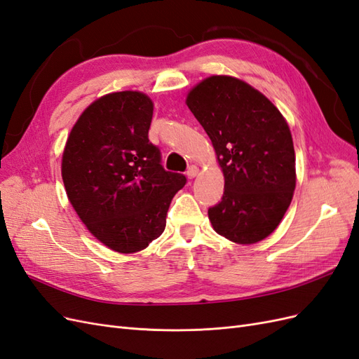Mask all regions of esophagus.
I'll return each mask as SVG.
<instances>
[{
    "instance_id": "esophagus-1",
    "label": "esophagus",
    "mask_w": 359,
    "mask_h": 359,
    "mask_svg": "<svg viewBox=\"0 0 359 359\" xmlns=\"http://www.w3.org/2000/svg\"><path fill=\"white\" fill-rule=\"evenodd\" d=\"M198 173H199L198 166H190L189 170H187V177H189V180H193V178L198 177Z\"/></svg>"
}]
</instances>
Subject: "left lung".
<instances>
[{
    "mask_svg": "<svg viewBox=\"0 0 359 359\" xmlns=\"http://www.w3.org/2000/svg\"><path fill=\"white\" fill-rule=\"evenodd\" d=\"M210 136L224 177L212 229L235 244H256L283 220L297 186L295 149L286 118L266 95L227 74H212L186 97Z\"/></svg>",
    "mask_w": 359,
    "mask_h": 359,
    "instance_id": "8db88e82",
    "label": "left lung"
}]
</instances>
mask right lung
I'll return each instance as SVG.
<instances>
[{"mask_svg":"<svg viewBox=\"0 0 359 359\" xmlns=\"http://www.w3.org/2000/svg\"><path fill=\"white\" fill-rule=\"evenodd\" d=\"M154 103L140 91L102 95L81 114L62 151L69 202L97 240L118 253H137L163 233L181 173L166 172L149 144Z\"/></svg>","mask_w":359,"mask_h":359,"instance_id":"obj_1","label":"right lung"}]
</instances>
